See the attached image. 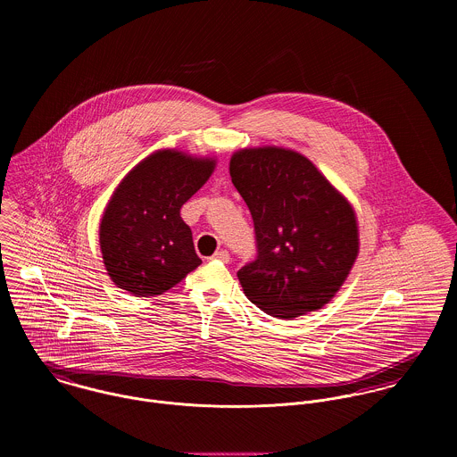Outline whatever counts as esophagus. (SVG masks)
<instances>
[{
  "instance_id": "esophagus-1",
  "label": "esophagus",
  "mask_w": 457,
  "mask_h": 457,
  "mask_svg": "<svg viewBox=\"0 0 457 457\" xmlns=\"http://www.w3.org/2000/svg\"><path fill=\"white\" fill-rule=\"evenodd\" d=\"M211 261H218L221 262V263H228V262H230V255H228V252L221 250V252H216V253L211 257Z\"/></svg>"
}]
</instances>
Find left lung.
Segmentation results:
<instances>
[{"label":"left lung","mask_w":457,"mask_h":457,"mask_svg":"<svg viewBox=\"0 0 457 457\" xmlns=\"http://www.w3.org/2000/svg\"><path fill=\"white\" fill-rule=\"evenodd\" d=\"M230 178L257 239V259L237 272L245 295L278 319L326 306L359 253L350 202L306 156L285 147L236 151Z\"/></svg>","instance_id":"left-lung-1"}]
</instances>
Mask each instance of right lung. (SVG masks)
Instances as JSON below:
<instances>
[{
	"label": "right lung",
	"instance_id": "1",
	"mask_svg": "<svg viewBox=\"0 0 457 457\" xmlns=\"http://www.w3.org/2000/svg\"><path fill=\"white\" fill-rule=\"evenodd\" d=\"M214 167L212 158L160 149L125 176L100 221V250L116 287L154 297L202 263L181 207Z\"/></svg>",
	"mask_w": 457,
	"mask_h": 457
}]
</instances>
